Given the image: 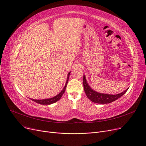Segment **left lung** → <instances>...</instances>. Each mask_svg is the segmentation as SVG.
<instances>
[{"instance_id":"left-lung-1","label":"left lung","mask_w":146,"mask_h":146,"mask_svg":"<svg viewBox=\"0 0 146 146\" xmlns=\"http://www.w3.org/2000/svg\"><path fill=\"white\" fill-rule=\"evenodd\" d=\"M83 84L84 90H85V94L87 97L92 102L97 103V104H110L111 102L116 101L117 99L121 98L122 95L125 94L126 92L127 91V90L128 89V88L125 91H124L123 92L118 94L117 95H110V94L99 93L95 91L94 90H93L89 86L85 76H83Z\"/></svg>"}]
</instances>
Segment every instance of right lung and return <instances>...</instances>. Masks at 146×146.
I'll return each mask as SVG.
<instances>
[{
	"label": "right lung",
	"mask_w": 146,
	"mask_h": 146,
	"mask_svg": "<svg viewBox=\"0 0 146 146\" xmlns=\"http://www.w3.org/2000/svg\"><path fill=\"white\" fill-rule=\"evenodd\" d=\"M70 72H69L68 75H67V81H66V85L64 87V88L63 89V90H61L60 92L57 95H56V96L53 97V98H50V99H41V100H38V99H31V100L39 104H41V105H50V104H52L53 103H55L57 101H58L59 99H60V98H61V96H63V94L64 93V92L66 90V86H67V84L68 83V78H69V75H70Z\"/></svg>",
	"instance_id": "right-lung-1"
}]
</instances>
